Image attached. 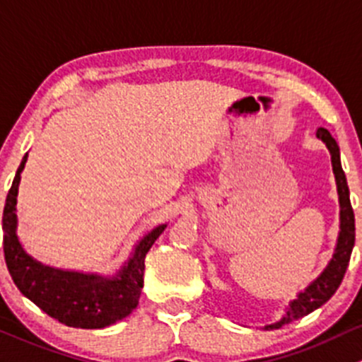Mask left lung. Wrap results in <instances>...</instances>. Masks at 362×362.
Instances as JSON below:
<instances>
[{
  "mask_svg": "<svg viewBox=\"0 0 362 362\" xmlns=\"http://www.w3.org/2000/svg\"><path fill=\"white\" fill-rule=\"evenodd\" d=\"M317 137L322 143H326L327 150L331 153V163H333V173L338 188V199H340V235H338L337 249H334L333 258L327 263V267L324 268L322 274L305 291L298 294L296 300L289 303L284 317L279 320V322L267 326V329L281 327L284 324L293 322V320L301 319L303 315H308L315 308H319L320 305L326 303L337 293L341 281H344V275L347 272L350 262V255H352L354 242H356V219H354V209L350 206L347 177H345L344 169H341L340 148H338L337 141L331 137L329 130L324 129V127L317 129Z\"/></svg>",
  "mask_w": 362,
  "mask_h": 362,
  "instance_id": "1",
  "label": "left lung"
}]
</instances>
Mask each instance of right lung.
<instances>
[{"label":"right lung","instance_id":"add662e5","mask_svg":"<svg viewBox=\"0 0 362 362\" xmlns=\"http://www.w3.org/2000/svg\"><path fill=\"white\" fill-rule=\"evenodd\" d=\"M28 162L22 158L3 209V251L15 286L24 296L59 322L71 327L100 329L127 317L139 303L143 289L144 258L167 225H160L139 240L122 270L106 279L98 274L59 270L33 259L17 237V193L21 173Z\"/></svg>","mask_w":362,"mask_h":362}]
</instances>
